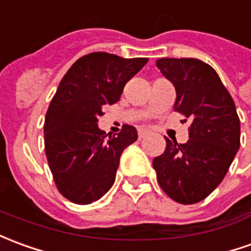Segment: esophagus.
<instances>
[{"mask_svg":"<svg viewBox=\"0 0 251 251\" xmlns=\"http://www.w3.org/2000/svg\"><path fill=\"white\" fill-rule=\"evenodd\" d=\"M150 131L145 130V129H140V130H138V138H140V140H143V138H145L147 136H150Z\"/></svg>","mask_w":251,"mask_h":251,"instance_id":"esophagus-1","label":"esophagus"}]
</instances>
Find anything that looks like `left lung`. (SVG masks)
Instances as JSON below:
<instances>
[{
  "label": "left lung",
  "mask_w": 251,
  "mask_h": 251,
  "mask_svg": "<svg viewBox=\"0 0 251 251\" xmlns=\"http://www.w3.org/2000/svg\"><path fill=\"white\" fill-rule=\"evenodd\" d=\"M156 66L174 84V111L192 121L187 143L166 138V150L152 162L156 178L170 199L196 204L220 185L239 150L235 103L216 71L200 59L160 58Z\"/></svg>",
  "instance_id": "obj_1"
}]
</instances>
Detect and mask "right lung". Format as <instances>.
Returning a JSON list of instances; mask_svg holds the SVG:
<instances>
[{"label": "right lung", "mask_w": 251, "mask_h": 251, "mask_svg": "<svg viewBox=\"0 0 251 251\" xmlns=\"http://www.w3.org/2000/svg\"><path fill=\"white\" fill-rule=\"evenodd\" d=\"M147 62L91 52L62 77L45 118V151L55 186L72 202L91 204L113 186L121 155L137 140V130L124 125L111 136L98 121Z\"/></svg>", "instance_id": "add662e5"}]
</instances>
